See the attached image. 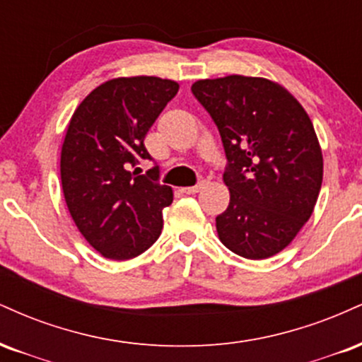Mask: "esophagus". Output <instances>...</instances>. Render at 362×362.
Here are the masks:
<instances>
[{"label":"esophagus","instance_id":"34e87169","mask_svg":"<svg viewBox=\"0 0 362 362\" xmlns=\"http://www.w3.org/2000/svg\"><path fill=\"white\" fill-rule=\"evenodd\" d=\"M203 188H205V181L198 182L197 186H186V188H182V193H186V194H194V193H198V191H202Z\"/></svg>","mask_w":362,"mask_h":362}]
</instances>
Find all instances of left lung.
Segmentation results:
<instances>
[{
	"instance_id": "8db88e82",
	"label": "left lung",
	"mask_w": 362,
	"mask_h": 362,
	"mask_svg": "<svg viewBox=\"0 0 362 362\" xmlns=\"http://www.w3.org/2000/svg\"><path fill=\"white\" fill-rule=\"evenodd\" d=\"M191 91L218 127L228 159L230 203L216 216L218 239L245 259L281 252L312 216L324 177L308 113L266 78L199 79Z\"/></svg>"
}]
</instances>
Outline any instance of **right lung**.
Listing matches in <instances>:
<instances>
[{"instance_id": "right-lung-1", "label": "right lung", "mask_w": 362, "mask_h": 362, "mask_svg": "<svg viewBox=\"0 0 362 362\" xmlns=\"http://www.w3.org/2000/svg\"><path fill=\"white\" fill-rule=\"evenodd\" d=\"M180 84L156 76L115 78L81 101L61 151V181L67 210L93 249L113 261L140 256L159 239L171 186L129 171L151 159L148 129Z\"/></svg>"}]
</instances>
